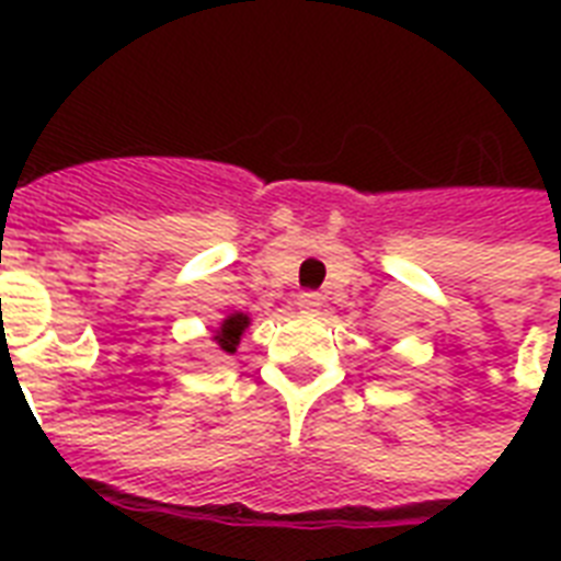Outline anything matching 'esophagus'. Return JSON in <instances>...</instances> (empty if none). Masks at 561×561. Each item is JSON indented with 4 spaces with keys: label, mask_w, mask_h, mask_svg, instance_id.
Returning a JSON list of instances; mask_svg holds the SVG:
<instances>
[{
    "label": "esophagus",
    "mask_w": 561,
    "mask_h": 561,
    "mask_svg": "<svg viewBox=\"0 0 561 561\" xmlns=\"http://www.w3.org/2000/svg\"><path fill=\"white\" fill-rule=\"evenodd\" d=\"M297 306L302 308V311H317V308L323 306V297H320L317 290H302L297 297Z\"/></svg>",
    "instance_id": "34e87169"
}]
</instances>
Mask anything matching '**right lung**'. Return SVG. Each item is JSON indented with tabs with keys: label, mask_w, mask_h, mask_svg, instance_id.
<instances>
[{
	"label": "right lung",
	"mask_w": 561,
	"mask_h": 561,
	"mask_svg": "<svg viewBox=\"0 0 561 561\" xmlns=\"http://www.w3.org/2000/svg\"><path fill=\"white\" fill-rule=\"evenodd\" d=\"M250 325V320H247V314H232L227 317L224 323H220L218 334H215V341H218V346L224 352H236L238 341H241V334H244V329Z\"/></svg>",
	"instance_id": "add662e5"
}]
</instances>
